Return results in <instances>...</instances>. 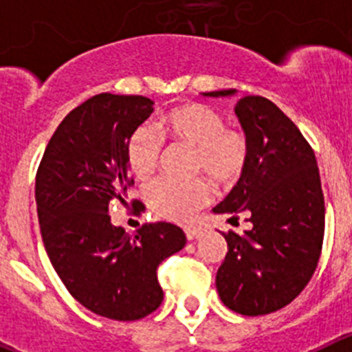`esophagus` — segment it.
Returning a JSON list of instances; mask_svg holds the SVG:
<instances>
[{"label": "esophagus", "instance_id": "34e87169", "mask_svg": "<svg viewBox=\"0 0 352 352\" xmlns=\"http://www.w3.org/2000/svg\"><path fill=\"white\" fill-rule=\"evenodd\" d=\"M185 234H186V239H195L199 238V234H201V229L199 227H194V226H188L185 227Z\"/></svg>", "mask_w": 352, "mask_h": 352}]
</instances>
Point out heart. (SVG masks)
Returning a JSON list of instances; mask_svg holds the SVG:
<instances>
[{
	"mask_svg": "<svg viewBox=\"0 0 352 352\" xmlns=\"http://www.w3.org/2000/svg\"><path fill=\"white\" fill-rule=\"evenodd\" d=\"M153 129L138 126L125 141V162L133 178L146 182L162 157V139L194 148V170L204 173L220 186L241 179L250 160V141L245 130L227 126L222 114L211 105L192 104L170 109ZM149 206L170 220H190L210 203L211 186L204 178L174 182L160 178L146 188Z\"/></svg>",
	"mask_w": 352,
	"mask_h": 352,
	"instance_id": "obj_1",
	"label": "heart"
}]
</instances>
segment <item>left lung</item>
Masks as SVG:
<instances>
[{"instance_id":"8db88e82","label":"left lung","mask_w":352,"mask_h":352,"mask_svg":"<svg viewBox=\"0 0 352 352\" xmlns=\"http://www.w3.org/2000/svg\"><path fill=\"white\" fill-rule=\"evenodd\" d=\"M236 114L250 141V160L213 211L234 217L245 211L252 229L243 236L223 232L227 254L217 291L234 312L266 316L291 303L316 272L324 239V194L312 146L272 100L243 96Z\"/></svg>"}]
</instances>
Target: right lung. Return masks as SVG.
<instances>
[{
  "label": "right lung",
  "instance_id": "1",
  "mask_svg": "<svg viewBox=\"0 0 352 352\" xmlns=\"http://www.w3.org/2000/svg\"><path fill=\"white\" fill-rule=\"evenodd\" d=\"M151 113L153 100L141 95L91 96L61 121L36 170L40 232L56 273L82 307L114 321L160 307L158 266L186 243L174 223H142L129 236L109 217V203L133 185L126 138ZM130 204L138 217L144 211L138 199Z\"/></svg>",
  "mask_w": 352,
  "mask_h": 352
}]
</instances>
